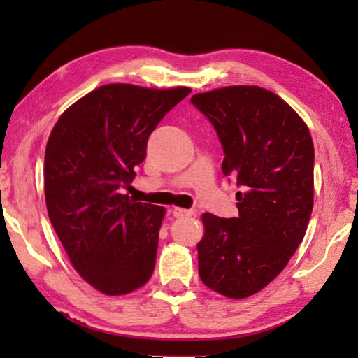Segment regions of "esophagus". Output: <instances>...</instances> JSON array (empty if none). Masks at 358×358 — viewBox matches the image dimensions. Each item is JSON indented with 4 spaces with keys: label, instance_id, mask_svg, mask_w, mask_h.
<instances>
[{
    "label": "esophagus",
    "instance_id": "34e87169",
    "mask_svg": "<svg viewBox=\"0 0 358 358\" xmlns=\"http://www.w3.org/2000/svg\"><path fill=\"white\" fill-rule=\"evenodd\" d=\"M173 216L175 217H191L196 215V211L194 210H185V208H173Z\"/></svg>",
    "mask_w": 358,
    "mask_h": 358
}]
</instances>
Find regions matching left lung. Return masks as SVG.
Listing matches in <instances>:
<instances>
[{
    "label": "left lung",
    "mask_w": 358,
    "mask_h": 358,
    "mask_svg": "<svg viewBox=\"0 0 358 358\" xmlns=\"http://www.w3.org/2000/svg\"><path fill=\"white\" fill-rule=\"evenodd\" d=\"M237 181V217L202 216L199 275L229 299H246L281 273L306 234L314 199L310 129L280 96L254 85L194 94Z\"/></svg>",
    "instance_id": "left-lung-1"
}]
</instances>
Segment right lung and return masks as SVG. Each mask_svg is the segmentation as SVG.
Wrapping results in <instances>:
<instances>
[{
  "label": "right lung",
  "instance_id": "1",
  "mask_svg": "<svg viewBox=\"0 0 358 358\" xmlns=\"http://www.w3.org/2000/svg\"><path fill=\"white\" fill-rule=\"evenodd\" d=\"M191 88L110 83L74 102L45 147L48 217L71 264L106 295L142 287L155 270L166 210L136 202L131 187L157 123Z\"/></svg>",
  "mask_w": 358,
  "mask_h": 358
}]
</instances>
